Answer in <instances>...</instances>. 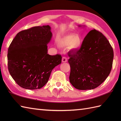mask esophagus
I'll use <instances>...</instances> for the list:
<instances>
[{
	"instance_id": "1",
	"label": "esophagus",
	"mask_w": 121,
	"mask_h": 121,
	"mask_svg": "<svg viewBox=\"0 0 121 121\" xmlns=\"http://www.w3.org/2000/svg\"><path fill=\"white\" fill-rule=\"evenodd\" d=\"M68 61V59L65 56H63L62 59V62H66Z\"/></svg>"
}]
</instances>
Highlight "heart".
<instances>
[{"label":"heart","mask_w":121,"mask_h":121,"mask_svg":"<svg viewBox=\"0 0 121 121\" xmlns=\"http://www.w3.org/2000/svg\"><path fill=\"white\" fill-rule=\"evenodd\" d=\"M82 40L81 38L78 35L74 34H71L65 36L60 41L61 45L70 46L73 49H78L82 45Z\"/></svg>","instance_id":"b5f03b06"}]
</instances>
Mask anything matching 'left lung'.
I'll return each instance as SVG.
<instances>
[{"label": "left lung", "mask_w": 121, "mask_h": 121, "mask_svg": "<svg viewBox=\"0 0 121 121\" xmlns=\"http://www.w3.org/2000/svg\"><path fill=\"white\" fill-rule=\"evenodd\" d=\"M68 56L71 84L79 90H91L99 86L109 76L114 54L106 37L92 30L85 37L80 49L70 51Z\"/></svg>", "instance_id": "obj_1"}]
</instances>
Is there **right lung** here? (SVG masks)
<instances>
[{"instance_id": "right-lung-1", "label": "right lung", "mask_w": 121, "mask_h": 121, "mask_svg": "<svg viewBox=\"0 0 121 121\" xmlns=\"http://www.w3.org/2000/svg\"><path fill=\"white\" fill-rule=\"evenodd\" d=\"M52 36L49 25H43L22 30L12 41L8 51V70L22 88H41L54 68L61 63L60 55L47 54Z\"/></svg>"}]
</instances>
